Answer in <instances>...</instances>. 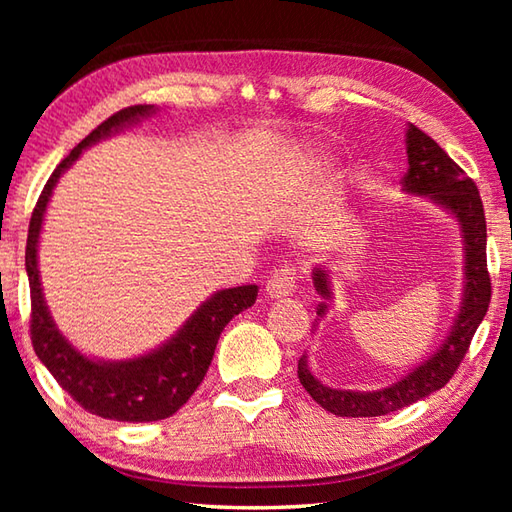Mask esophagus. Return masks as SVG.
<instances>
[{
    "mask_svg": "<svg viewBox=\"0 0 512 512\" xmlns=\"http://www.w3.org/2000/svg\"><path fill=\"white\" fill-rule=\"evenodd\" d=\"M297 290V273L295 268H281L275 270L270 279L266 281V295L270 299H286Z\"/></svg>",
    "mask_w": 512,
    "mask_h": 512,
    "instance_id": "1",
    "label": "esophagus"
}]
</instances>
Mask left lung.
<instances>
[{
  "instance_id": "obj_1",
  "label": "left lung",
  "mask_w": 512,
  "mask_h": 512,
  "mask_svg": "<svg viewBox=\"0 0 512 512\" xmlns=\"http://www.w3.org/2000/svg\"><path fill=\"white\" fill-rule=\"evenodd\" d=\"M407 173L402 178V191L409 195H422L429 202L447 211L460 226L462 235V299L460 310L455 314L449 334L431 356L424 358L409 372L383 389L358 391V389H334L323 385L310 372L308 356L299 358L297 374L301 385L306 387L312 400L323 409L343 418H374L385 413L409 407L411 402L431 396L433 391L449 383L455 369L469 350L475 330L480 328L491 303V277L486 270V217L475 182L455 165L436 140L429 138L416 125H407ZM314 290L319 292L317 325L330 310L334 299L332 275L328 266L312 270ZM317 330V328H314Z\"/></svg>"
}]
</instances>
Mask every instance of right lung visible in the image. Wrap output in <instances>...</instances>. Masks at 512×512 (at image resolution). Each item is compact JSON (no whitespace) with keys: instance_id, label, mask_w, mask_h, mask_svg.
<instances>
[{"instance_id":"obj_1","label":"right lung","mask_w":512,"mask_h":512,"mask_svg":"<svg viewBox=\"0 0 512 512\" xmlns=\"http://www.w3.org/2000/svg\"><path fill=\"white\" fill-rule=\"evenodd\" d=\"M156 112L158 107L154 105H134L116 112L88 138H83L68 158L61 160L32 211L26 244V273L32 301L30 334L35 354L83 409L118 422H156L173 416L200 387L213 361L217 339L228 321L253 306L259 290L253 284L217 290L200 303V308L182 323L171 339L125 361H105L83 354L65 339L54 323L39 275V237L52 191L63 173L79 160L83 149L123 132L125 127L138 125Z\"/></svg>"}]
</instances>
